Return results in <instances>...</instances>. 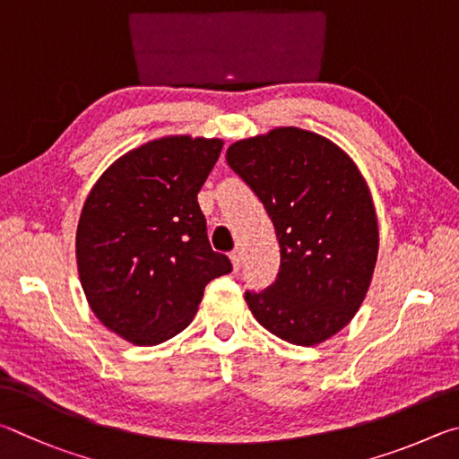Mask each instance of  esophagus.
<instances>
[{"instance_id":"1","label":"esophagus","mask_w":459,"mask_h":459,"mask_svg":"<svg viewBox=\"0 0 459 459\" xmlns=\"http://www.w3.org/2000/svg\"><path fill=\"white\" fill-rule=\"evenodd\" d=\"M230 260H231V264H234V270H236V272H238L239 268H242V252H239V250L231 252V254H230Z\"/></svg>"}]
</instances>
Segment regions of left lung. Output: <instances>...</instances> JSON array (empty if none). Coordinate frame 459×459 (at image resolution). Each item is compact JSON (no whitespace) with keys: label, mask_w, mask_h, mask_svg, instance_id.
<instances>
[{"label":"left lung","mask_w":459,"mask_h":459,"mask_svg":"<svg viewBox=\"0 0 459 459\" xmlns=\"http://www.w3.org/2000/svg\"><path fill=\"white\" fill-rule=\"evenodd\" d=\"M228 165L266 207L280 244L276 282L246 292L255 320L315 347L347 326L371 284L379 225L371 191L347 152L296 126L231 144Z\"/></svg>","instance_id":"left-lung-1"}]
</instances>
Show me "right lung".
I'll return each instance as SVG.
<instances>
[{"label":"right lung","instance_id":"add662e5","mask_svg":"<svg viewBox=\"0 0 459 459\" xmlns=\"http://www.w3.org/2000/svg\"><path fill=\"white\" fill-rule=\"evenodd\" d=\"M223 141L163 136L117 159L88 193L76 230L80 284L100 323L152 347L195 316L205 286L231 272L212 250L197 193Z\"/></svg>","mask_w":459,"mask_h":459}]
</instances>
